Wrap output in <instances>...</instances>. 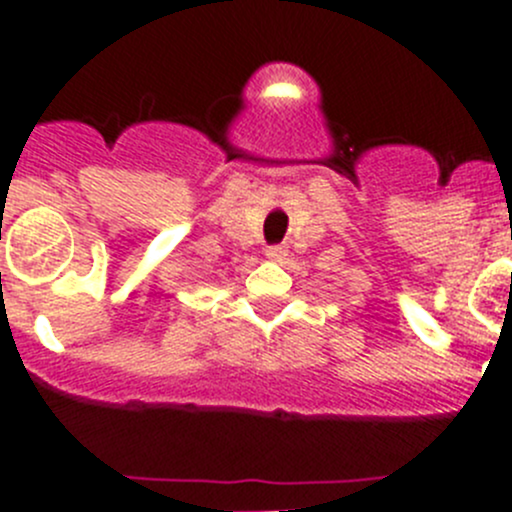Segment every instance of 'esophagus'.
Segmentation results:
<instances>
[{
    "instance_id": "esophagus-1",
    "label": "esophagus",
    "mask_w": 512,
    "mask_h": 512,
    "mask_svg": "<svg viewBox=\"0 0 512 512\" xmlns=\"http://www.w3.org/2000/svg\"><path fill=\"white\" fill-rule=\"evenodd\" d=\"M265 255L270 257V260H275V262H280V260H285V255H287V250L282 245H270L265 250Z\"/></svg>"
}]
</instances>
